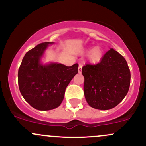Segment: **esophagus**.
I'll return each mask as SVG.
<instances>
[{
	"mask_svg": "<svg viewBox=\"0 0 146 146\" xmlns=\"http://www.w3.org/2000/svg\"><path fill=\"white\" fill-rule=\"evenodd\" d=\"M82 64H79V66H78V72L80 73H81L82 72Z\"/></svg>",
	"mask_w": 146,
	"mask_h": 146,
	"instance_id": "1",
	"label": "esophagus"
}]
</instances>
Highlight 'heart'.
I'll return each mask as SVG.
<instances>
[{"instance_id": "1", "label": "heart", "mask_w": 146, "mask_h": 146, "mask_svg": "<svg viewBox=\"0 0 146 146\" xmlns=\"http://www.w3.org/2000/svg\"><path fill=\"white\" fill-rule=\"evenodd\" d=\"M87 51H90L88 53V59L92 63H97L101 60L103 53H102V50L100 47L96 46L92 50H90L88 48Z\"/></svg>"}]
</instances>
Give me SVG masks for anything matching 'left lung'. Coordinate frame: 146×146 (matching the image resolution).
I'll list each match as a JSON object with an SVG mask.
<instances>
[{
	"instance_id": "obj_1",
	"label": "left lung",
	"mask_w": 146,
	"mask_h": 146,
	"mask_svg": "<svg viewBox=\"0 0 146 146\" xmlns=\"http://www.w3.org/2000/svg\"><path fill=\"white\" fill-rule=\"evenodd\" d=\"M87 103L98 110H109L121 102L130 85V71L125 58L110 48L97 64H86L82 69Z\"/></svg>"
}]
</instances>
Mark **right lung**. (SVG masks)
<instances>
[{"label": "right lung", "instance_id": "right-lung-1", "mask_svg": "<svg viewBox=\"0 0 146 146\" xmlns=\"http://www.w3.org/2000/svg\"><path fill=\"white\" fill-rule=\"evenodd\" d=\"M51 42H42L26 53L18 69L21 95L35 109L49 110L61 104L66 86L78 72V64L66 66L52 63L42 65L40 60Z\"/></svg>", "mask_w": 146, "mask_h": 146}]
</instances>
